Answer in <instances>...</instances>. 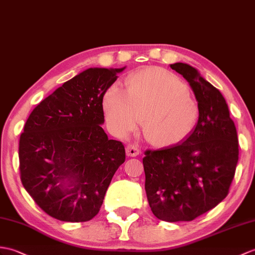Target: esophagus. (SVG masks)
Wrapping results in <instances>:
<instances>
[{"label": "esophagus", "mask_w": 255, "mask_h": 255, "mask_svg": "<svg viewBox=\"0 0 255 255\" xmlns=\"http://www.w3.org/2000/svg\"><path fill=\"white\" fill-rule=\"evenodd\" d=\"M126 152L128 156H137L139 155L140 150L137 144H128L126 147Z\"/></svg>", "instance_id": "esophagus-1"}]
</instances>
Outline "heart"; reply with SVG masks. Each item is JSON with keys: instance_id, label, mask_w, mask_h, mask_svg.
<instances>
[{"instance_id": "b5f03b06", "label": "heart", "mask_w": 255, "mask_h": 255, "mask_svg": "<svg viewBox=\"0 0 255 255\" xmlns=\"http://www.w3.org/2000/svg\"><path fill=\"white\" fill-rule=\"evenodd\" d=\"M108 120L118 132L128 133L142 121L147 141L169 144L191 132L199 105L178 76L162 68L141 69L129 76L126 92L110 88L104 97Z\"/></svg>"}]
</instances>
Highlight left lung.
Masks as SVG:
<instances>
[{"label":"left lung","mask_w":255,"mask_h":255,"mask_svg":"<svg viewBox=\"0 0 255 255\" xmlns=\"http://www.w3.org/2000/svg\"><path fill=\"white\" fill-rule=\"evenodd\" d=\"M170 68L192 88L199 121L181 143L144 152L145 192L158 220L190 222L227 197L239 159V144L222 93L190 65L175 63Z\"/></svg>","instance_id":"1"}]
</instances>
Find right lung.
<instances>
[{
	"mask_svg": "<svg viewBox=\"0 0 255 255\" xmlns=\"http://www.w3.org/2000/svg\"><path fill=\"white\" fill-rule=\"evenodd\" d=\"M124 68H89L35 106L19 139V173L26 191L47 215L63 222L96 216L125 146L110 140L103 97ZM70 183L63 186V180Z\"/></svg>",
	"mask_w": 255,
	"mask_h": 255,
	"instance_id": "obj_1",
	"label": "right lung"
}]
</instances>
